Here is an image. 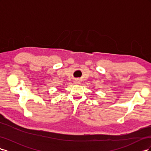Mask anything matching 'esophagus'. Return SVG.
Returning <instances> with one entry per match:
<instances>
[{"mask_svg":"<svg viewBox=\"0 0 151 151\" xmlns=\"http://www.w3.org/2000/svg\"><path fill=\"white\" fill-rule=\"evenodd\" d=\"M74 83H75V84H78V83H79V82L77 81H74Z\"/></svg>","mask_w":151,"mask_h":151,"instance_id":"obj_1","label":"esophagus"}]
</instances>
